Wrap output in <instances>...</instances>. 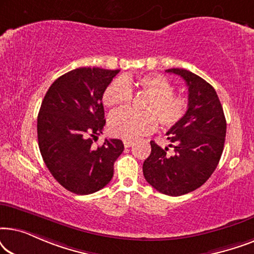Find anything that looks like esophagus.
I'll use <instances>...</instances> for the list:
<instances>
[{
  "mask_svg": "<svg viewBox=\"0 0 254 254\" xmlns=\"http://www.w3.org/2000/svg\"><path fill=\"white\" fill-rule=\"evenodd\" d=\"M133 144H134V142L130 141V140H125V141H124L125 148H129V147H131V145H133Z\"/></svg>",
  "mask_w": 254,
  "mask_h": 254,
  "instance_id": "esophagus-1",
  "label": "esophagus"
}]
</instances>
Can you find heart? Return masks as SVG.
Returning a JSON list of instances; mask_svg holds the SVG:
<instances>
[{
  "mask_svg": "<svg viewBox=\"0 0 254 254\" xmlns=\"http://www.w3.org/2000/svg\"><path fill=\"white\" fill-rule=\"evenodd\" d=\"M147 93L148 98L142 105L144 112L119 110L111 114L109 130L114 136L135 140L151 133L158 123L164 128L175 127L189 113L190 100L186 96L175 95V86L165 76L148 74L136 81L117 78L107 85L103 93V103L107 107L126 105L131 100V86Z\"/></svg>",
  "mask_w": 254,
  "mask_h": 254,
  "instance_id": "obj_1",
  "label": "heart"
}]
</instances>
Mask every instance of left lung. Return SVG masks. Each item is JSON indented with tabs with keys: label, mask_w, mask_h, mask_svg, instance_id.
<instances>
[{
	"label": "left lung",
	"mask_w": 254,
	"mask_h": 254,
	"mask_svg": "<svg viewBox=\"0 0 254 254\" xmlns=\"http://www.w3.org/2000/svg\"><path fill=\"white\" fill-rule=\"evenodd\" d=\"M189 86V113L166 135L169 148L150 141L151 152L143 163L147 182L166 195L179 196L199 189L209 179L223 152L227 121L223 107L209 83L186 69L172 68Z\"/></svg>",
	"instance_id": "left-lung-1"
}]
</instances>
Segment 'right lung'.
<instances>
[{
    "mask_svg": "<svg viewBox=\"0 0 254 254\" xmlns=\"http://www.w3.org/2000/svg\"><path fill=\"white\" fill-rule=\"evenodd\" d=\"M119 70L82 67L55 79L38 114V144L52 176L65 190L79 195L95 193L111 182L113 165L124 143L92 140L105 126L103 93Z\"/></svg>",
    "mask_w": 254,
    "mask_h": 254,
    "instance_id": "1",
    "label": "right lung"
}]
</instances>
